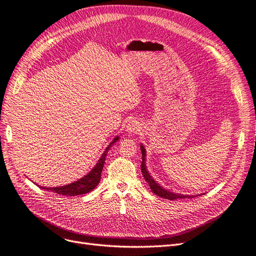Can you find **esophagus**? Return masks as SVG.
<instances>
[{"label":"esophagus","instance_id":"1","mask_svg":"<svg viewBox=\"0 0 256 256\" xmlns=\"http://www.w3.org/2000/svg\"><path fill=\"white\" fill-rule=\"evenodd\" d=\"M142 130V126L136 120H130L126 124V132L128 134H137Z\"/></svg>","mask_w":256,"mask_h":256}]
</instances>
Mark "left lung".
Listing matches in <instances>:
<instances>
[{
  "label": "left lung",
  "instance_id": "8db88e82",
  "mask_svg": "<svg viewBox=\"0 0 256 256\" xmlns=\"http://www.w3.org/2000/svg\"><path fill=\"white\" fill-rule=\"evenodd\" d=\"M140 150H142V176L144 178V180H146V183L149 184L151 190L156 194L160 198H164V199H167V200H176V199H185V198H194V196H200V194H196V196H189V194H176L173 192H170L168 190V189L164 188L162 186H160L156 180L150 176L149 171H148L146 169V149L144 146H142V144H140Z\"/></svg>",
  "mask_w": 256,
  "mask_h": 256
}]
</instances>
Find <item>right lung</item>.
Returning <instances> with one entry per match:
<instances>
[{
	"label": "right lung",
	"instance_id": "1",
	"mask_svg": "<svg viewBox=\"0 0 256 256\" xmlns=\"http://www.w3.org/2000/svg\"><path fill=\"white\" fill-rule=\"evenodd\" d=\"M119 140V136L114 137L112 139V142L108 144V146L106 148L104 153L100 158V160H98L96 166L90 170L85 176L82 178H78L76 182H73L71 184L64 185V186H60V187H40L44 189V190H50L55 194H62V196H78V194H88L89 192H92V189H94L98 184L100 183L101 180V172L103 170V166L105 162V158L108 150L110 149V146L116 144ZM39 186V185H38Z\"/></svg>",
	"mask_w": 256,
	"mask_h": 256
}]
</instances>
